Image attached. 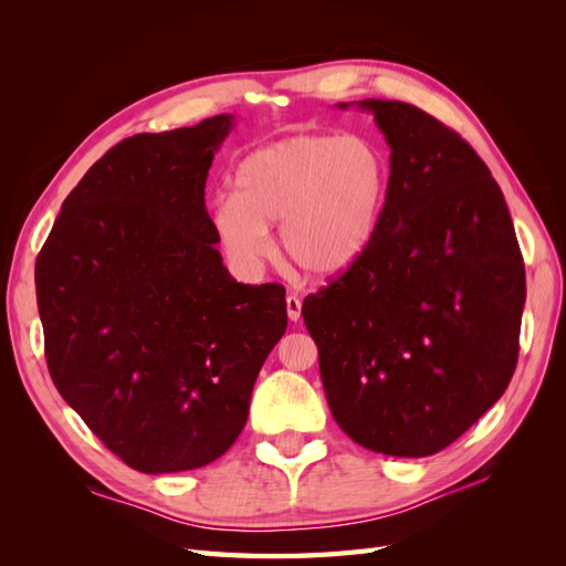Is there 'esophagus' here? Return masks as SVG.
I'll return each mask as SVG.
<instances>
[{
  "instance_id": "1",
  "label": "esophagus",
  "mask_w": 566,
  "mask_h": 566,
  "mask_svg": "<svg viewBox=\"0 0 566 566\" xmlns=\"http://www.w3.org/2000/svg\"><path fill=\"white\" fill-rule=\"evenodd\" d=\"M285 310H287V318L290 321H300L302 316V302L297 295H287L285 297Z\"/></svg>"
}]
</instances>
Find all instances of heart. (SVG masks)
Returning <instances> with one entry per match:
<instances>
[{
  "instance_id": "obj_1",
  "label": "heart",
  "mask_w": 566,
  "mask_h": 566,
  "mask_svg": "<svg viewBox=\"0 0 566 566\" xmlns=\"http://www.w3.org/2000/svg\"><path fill=\"white\" fill-rule=\"evenodd\" d=\"M389 158L366 134H293L235 167L233 196L212 208V229L235 271L254 276L279 227L281 260L331 281L354 269L380 229Z\"/></svg>"
}]
</instances>
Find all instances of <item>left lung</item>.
<instances>
[{
  "label": "left lung",
  "instance_id": "8db88e82",
  "mask_svg": "<svg viewBox=\"0 0 566 566\" xmlns=\"http://www.w3.org/2000/svg\"><path fill=\"white\" fill-rule=\"evenodd\" d=\"M356 106L391 148L385 212L364 260L302 316L342 430L375 453L424 458L507 389L524 260L501 186L460 134L403 101Z\"/></svg>",
  "mask_w": 566,
  "mask_h": 566
}]
</instances>
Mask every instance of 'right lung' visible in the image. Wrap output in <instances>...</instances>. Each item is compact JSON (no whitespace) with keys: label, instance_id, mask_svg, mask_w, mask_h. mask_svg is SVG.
<instances>
[{"label":"right lung","instance_id":"obj_1","mask_svg":"<svg viewBox=\"0 0 566 566\" xmlns=\"http://www.w3.org/2000/svg\"><path fill=\"white\" fill-rule=\"evenodd\" d=\"M233 115L134 134L61 205L35 264L49 375L106 447L146 474L224 455L287 328L285 290L231 279L205 181Z\"/></svg>","mask_w":566,"mask_h":566}]
</instances>
